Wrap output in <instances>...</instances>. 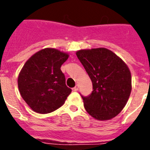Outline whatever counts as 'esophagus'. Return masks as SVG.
<instances>
[{
    "instance_id": "34e87169",
    "label": "esophagus",
    "mask_w": 150,
    "mask_h": 150,
    "mask_svg": "<svg viewBox=\"0 0 150 150\" xmlns=\"http://www.w3.org/2000/svg\"><path fill=\"white\" fill-rule=\"evenodd\" d=\"M73 89H74V91H78V90H79V85H76V86L73 88Z\"/></svg>"
}]
</instances>
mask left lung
<instances>
[{
  "instance_id": "left-lung-1",
  "label": "left lung",
  "mask_w": 150,
  "mask_h": 150,
  "mask_svg": "<svg viewBox=\"0 0 150 150\" xmlns=\"http://www.w3.org/2000/svg\"><path fill=\"white\" fill-rule=\"evenodd\" d=\"M76 55L93 83L92 93L82 96L86 110L99 121L116 117L132 91V75L127 64L107 48L80 50Z\"/></svg>"
}]
</instances>
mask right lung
Returning <instances> with one entry per match:
<instances>
[{
  "label": "right lung",
  "instance_id": "right-lung-1",
  "mask_svg": "<svg viewBox=\"0 0 150 150\" xmlns=\"http://www.w3.org/2000/svg\"><path fill=\"white\" fill-rule=\"evenodd\" d=\"M68 56L54 48H45L25 63L18 86L22 99L33 111L48 114L64 103L71 89L66 86L61 67Z\"/></svg>",
  "mask_w": 150,
  "mask_h": 150
}]
</instances>
